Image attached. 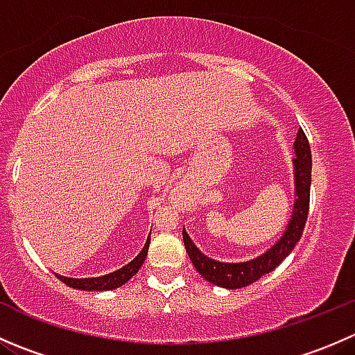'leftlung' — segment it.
Masks as SVG:
<instances>
[{"mask_svg": "<svg viewBox=\"0 0 355 355\" xmlns=\"http://www.w3.org/2000/svg\"><path fill=\"white\" fill-rule=\"evenodd\" d=\"M295 157H293V166H295V204H293L292 220H290L284 237L271 247L268 252L256 259L245 261V263H220V261L209 259L194 245L187 232L182 230L184 237L185 250L191 257L192 264L202 278H206L209 284L218 285L223 288H241L254 284L264 275L271 273L285 257L293 250L297 242L302 237L304 227L307 221V213H309V198H311V168H313V159H311V148L306 134L302 128L297 132L295 144Z\"/></svg>", "mask_w": 355, "mask_h": 355, "instance_id": "obj_1", "label": "left lung"}]
</instances>
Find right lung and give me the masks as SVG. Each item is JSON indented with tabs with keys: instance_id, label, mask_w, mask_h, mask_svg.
I'll use <instances>...</instances> for the list:
<instances>
[{
	"instance_id": "add662e5",
	"label": "right lung",
	"mask_w": 355,
	"mask_h": 355,
	"mask_svg": "<svg viewBox=\"0 0 355 355\" xmlns=\"http://www.w3.org/2000/svg\"><path fill=\"white\" fill-rule=\"evenodd\" d=\"M149 242H151V235H149L148 242H146L144 249L142 252L135 257L134 261L123 266L121 270L114 271V273L105 275V277H98V278H80V280H75V278H67L62 277V275H56L60 278V282L68 285L71 288H78V290H113L121 287L123 284H127L139 270H141L142 263H144L146 256H148V249H149Z\"/></svg>"
}]
</instances>
